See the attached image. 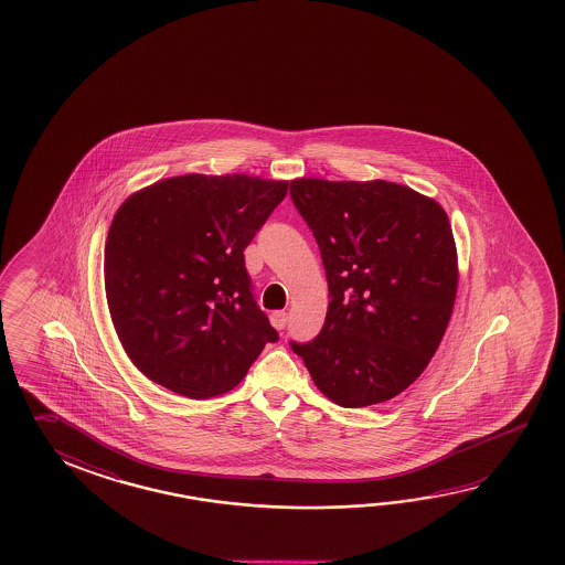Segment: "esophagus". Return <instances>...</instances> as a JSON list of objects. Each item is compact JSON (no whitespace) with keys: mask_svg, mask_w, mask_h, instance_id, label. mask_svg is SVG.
Returning <instances> with one entry per match:
<instances>
[{"mask_svg":"<svg viewBox=\"0 0 565 565\" xmlns=\"http://www.w3.org/2000/svg\"><path fill=\"white\" fill-rule=\"evenodd\" d=\"M269 321H271V326L276 328V330H284L286 328V323H288V313L286 311H274L271 316H269Z\"/></svg>","mask_w":565,"mask_h":565,"instance_id":"34e87169","label":"esophagus"}]
</instances>
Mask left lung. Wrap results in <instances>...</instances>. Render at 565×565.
Segmentation results:
<instances>
[{
  "mask_svg": "<svg viewBox=\"0 0 565 565\" xmlns=\"http://www.w3.org/2000/svg\"><path fill=\"white\" fill-rule=\"evenodd\" d=\"M289 193L330 289L318 338L291 350L333 404L387 402L426 370L454 311L458 252L447 213L384 180L299 178Z\"/></svg>",
  "mask_w": 565,
  "mask_h": 565,
  "instance_id": "8db88e82",
  "label": "left lung"
}]
</instances>
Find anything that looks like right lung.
Masks as SVG:
<instances>
[{"label": "right lung", "instance_id": "obj_1", "mask_svg": "<svg viewBox=\"0 0 565 565\" xmlns=\"http://www.w3.org/2000/svg\"><path fill=\"white\" fill-rule=\"evenodd\" d=\"M286 193L288 181L188 173L119 205L104 259L107 308L151 382L192 399L225 394L277 341L244 249Z\"/></svg>", "mask_w": 565, "mask_h": 565}]
</instances>
